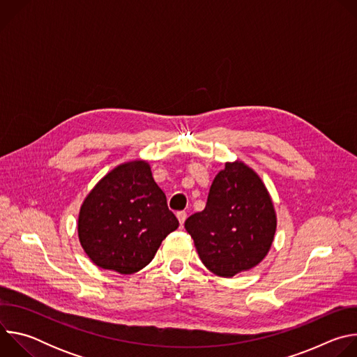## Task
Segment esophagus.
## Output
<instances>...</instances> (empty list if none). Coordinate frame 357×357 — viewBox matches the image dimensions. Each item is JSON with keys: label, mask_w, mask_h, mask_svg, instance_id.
Wrapping results in <instances>:
<instances>
[{"label": "esophagus", "mask_w": 357, "mask_h": 357, "mask_svg": "<svg viewBox=\"0 0 357 357\" xmlns=\"http://www.w3.org/2000/svg\"><path fill=\"white\" fill-rule=\"evenodd\" d=\"M176 218H178V220H179V223H181V226H183V223H185V220H186L188 215H186V212H185V211H181V212H178V213H176Z\"/></svg>", "instance_id": "34e87169"}]
</instances>
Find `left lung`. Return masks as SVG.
Returning a JSON list of instances; mask_svg holds the SVG:
<instances>
[{
    "instance_id": "left-lung-1",
    "label": "left lung",
    "mask_w": 357,
    "mask_h": 357,
    "mask_svg": "<svg viewBox=\"0 0 357 357\" xmlns=\"http://www.w3.org/2000/svg\"><path fill=\"white\" fill-rule=\"evenodd\" d=\"M185 229L205 267L215 275L231 278L266 259L277 215L259 174L237 160L226 162L215 176L205 209L189 216Z\"/></svg>"
}]
</instances>
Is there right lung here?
I'll use <instances>...</instances> for the list:
<instances>
[{
  "mask_svg": "<svg viewBox=\"0 0 357 357\" xmlns=\"http://www.w3.org/2000/svg\"><path fill=\"white\" fill-rule=\"evenodd\" d=\"M178 226L149 164L134 160L117 165L87 193L77 236L97 267L134 274L152 261L162 240Z\"/></svg>",
  "mask_w": 357,
  "mask_h": 357,
  "instance_id": "obj_1",
  "label": "right lung"
}]
</instances>
